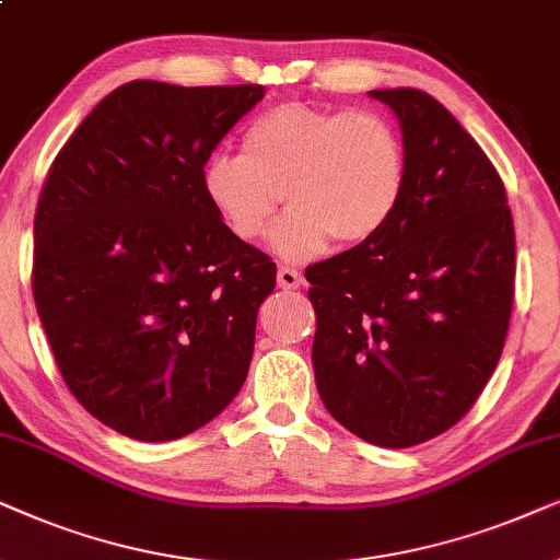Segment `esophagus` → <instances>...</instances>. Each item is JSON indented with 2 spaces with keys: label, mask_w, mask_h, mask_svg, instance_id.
I'll return each mask as SVG.
<instances>
[{
  "label": "esophagus",
  "mask_w": 560,
  "mask_h": 560,
  "mask_svg": "<svg viewBox=\"0 0 560 560\" xmlns=\"http://www.w3.org/2000/svg\"><path fill=\"white\" fill-rule=\"evenodd\" d=\"M279 287L281 289H300L302 284V271L294 266H279Z\"/></svg>",
  "instance_id": "esophagus-1"
}]
</instances>
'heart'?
Here are the masks:
<instances>
[{"mask_svg":"<svg viewBox=\"0 0 560 560\" xmlns=\"http://www.w3.org/2000/svg\"><path fill=\"white\" fill-rule=\"evenodd\" d=\"M214 212L243 241L268 233L273 248L310 258L327 243H366L394 218L407 186L405 138L376 109H323L289 102L253 119L243 155L218 151L202 168Z\"/></svg>","mask_w":560,"mask_h":560,"instance_id":"heart-1","label":"heart"}]
</instances>
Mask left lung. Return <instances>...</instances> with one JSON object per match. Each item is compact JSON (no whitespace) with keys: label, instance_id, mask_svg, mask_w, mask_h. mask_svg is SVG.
Wrapping results in <instances>:
<instances>
[{"label":"left lung","instance_id":"1","mask_svg":"<svg viewBox=\"0 0 560 560\" xmlns=\"http://www.w3.org/2000/svg\"><path fill=\"white\" fill-rule=\"evenodd\" d=\"M399 119L407 186L371 237L310 266L312 366L327 412L361 441L409 448L453 428L494 374L514 296L506 191L435 96L374 89Z\"/></svg>","mask_w":560,"mask_h":560}]
</instances>
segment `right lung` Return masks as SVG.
Listing matches in <instances>:
<instances>
[{
    "label": "right lung",
    "mask_w": 560,
    "mask_h": 560,
    "mask_svg": "<svg viewBox=\"0 0 560 560\" xmlns=\"http://www.w3.org/2000/svg\"><path fill=\"white\" fill-rule=\"evenodd\" d=\"M264 94L130 81L84 117L43 184V330L81 407L136 441L199 430L248 376L276 264L214 212L202 168Z\"/></svg>",
    "instance_id": "obj_1"
}]
</instances>
